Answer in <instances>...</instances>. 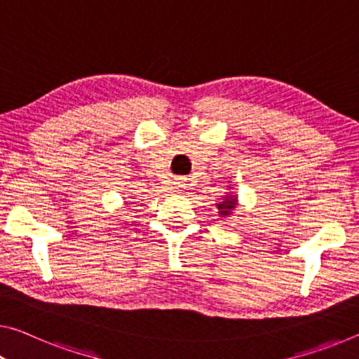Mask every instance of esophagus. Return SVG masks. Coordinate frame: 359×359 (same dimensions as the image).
<instances>
[{"label":"esophagus","mask_w":359,"mask_h":359,"mask_svg":"<svg viewBox=\"0 0 359 359\" xmlns=\"http://www.w3.org/2000/svg\"><path fill=\"white\" fill-rule=\"evenodd\" d=\"M183 186H186V184L183 183V181H181V183H178V187H183Z\"/></svg>","instance_id":"34e87169"}]
</instances>
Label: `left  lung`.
<instances>
[{"label": "left lung", "mask_w": 359, "mask_h": 359, "mask_svg": "<svg viewBox=\"0 0 359 359\" xmlns=\"http://www.w3.org/2000/svg\"><path fill=\"white\" fill-rule=\"evenodd\" d=\"M215 205H217V208H218L219 217L228 218V217H231V213H233L234 208L237 207V196L233 194V192H226V196H223L222 201H219L218 203H215Z\"/></svg>", "instance_id": "obj_1"}]
</instances>
